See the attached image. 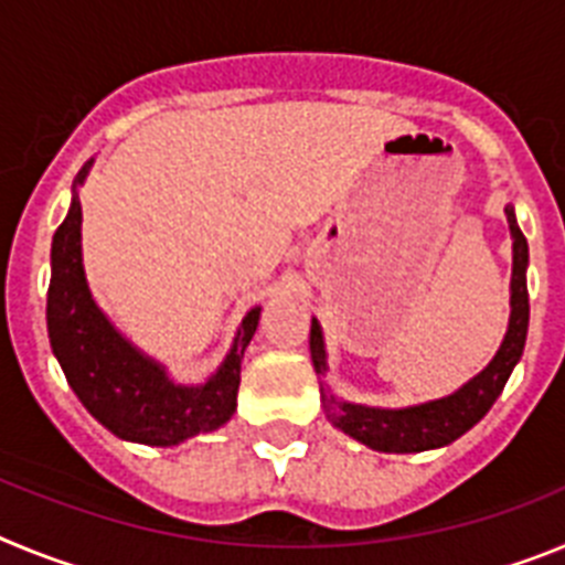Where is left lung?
<instances>
[{
  "mask_svg": "<svg viewBox=\"0 0 565 565\" xmlns=\"http://www.w3.org/2000/svg\"><path fill=\"white\" fill-rule=\"evenodd\" d=\"M503 214H507L509 234H512L507 333H503L501 348L495 351V356L489 359L487 367L476 373L469 382H463L450 396L430 398V402L411 404V407H371V404L344 402L322 382L328 376L326 337H322L319 319H311V362L319 376L322 407H326L328 422L337 430L356 438L359 444L376 452H424L447 447L487 416L489 407L501 396L507 379L515 371V364L521 362L529 331V246L521 226H518L515 206H507Z\"/></svg>",
  "mask_w": 565,
  "mask_h": 565,
  "instance_id": "left-lung-1",
  "label": "left lung"
}]
</instances>
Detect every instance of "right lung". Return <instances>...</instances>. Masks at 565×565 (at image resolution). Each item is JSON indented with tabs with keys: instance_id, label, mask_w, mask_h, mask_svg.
Returning <instances> with one entry per match:
<instances>
[{
	"instance_id": "add662e5",
	"label": "right lung",
	"mask_w": 565,
	"mask_h": 565,
	"mask_svg": "<svg viewBox=\"0 0 565 565\" xmlns=\"http://www.w3.org/2000/svg\"><path fill=\"white\" fill-rule=\"evenodd\" d=\"M89 167L93 158L73 181L67 217L50 246L47 337L53 356L89 416L124 441L174 447L186 438L217 430L237 411L239 362L257 331L263 308L254 306L243 317L226 359L206 382H174L167 364L143 353L109 322L89 291L78 201Z\"/></svg>"
}]
</instances>
